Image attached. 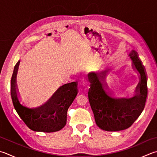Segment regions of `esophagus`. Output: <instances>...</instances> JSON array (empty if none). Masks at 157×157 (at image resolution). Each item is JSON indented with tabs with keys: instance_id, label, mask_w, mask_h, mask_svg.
<instances>
[{
	"instance_id": "obj_1",
	"label": "esophagus",
	"mask_w": 157,
	"mask_h": 157,
	"mask_svg": "<svg viewBox=\"0 0 157 157\" xmlns=\"http://www.w3.org/2000/svg\"><path fill=\"white\" fill-rule=\"evenodd\" d=\"M81 83L82 84V85H84V86H86L87 84H88V80H87V79L86 78H82V79H81Z\"/></svg>"
}]
</instances>
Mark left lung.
Here are the masks:
<instances>
[{"mask_svg": "<svg viewBox=\"0 0 157 157\" xmlns=\"http://www.w3.org/2000/svg\"><path fill=\"white\" fill-rule=\"evenodd\" d=\"M129 57L133 67L140 78L137 94L133 97H121L113 94L104 82V72L88 74L90 82L88 93L89 103L97 125L103 130L117 131L128 128L140 116L145 107L148 94L145 69L136 52L132 51Z\"/></svg>", "mask_w": 157, "mask_h": 157, "instance_id": "1", "label": "left lung"}]
</instances>
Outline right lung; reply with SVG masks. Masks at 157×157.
<instances>
[{"label":"right lung","mask_w":157,"mask_h":157,"mask_svg":"<svg viewBox=\"0 0 157 157\" xmlns=\"http://www.w3.org/2000/svg\"><path fill=\"white\" fill-rule=\"evenodd\" d=\"M20 62L15 65L11 79V99L18 115L33 131L51 133L62 129L67 123V110L78 93V82L62 86L44 105L30 107L23 102L18 94L16 76Z\"/></svg>","instance_id":"add662e5"}]
</instances>
